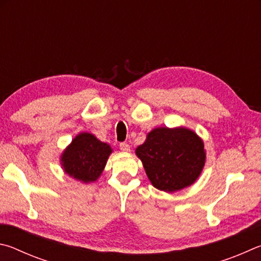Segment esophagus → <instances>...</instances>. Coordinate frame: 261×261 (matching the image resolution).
<instances>
[{"mask_svg": "<svg viewBox=\"0 0 261 261\" xmlns=\"http://www.w3.org/2000/svg\"><path fill=\"white\" fill-rule=\"evenodd\" d=\"M120 150L121 151H123V152H129L130 151V147H129V144H127V143H120Z\"/></svg>", "mask_w": 261, "mask_h": 261, "instance_id": "34e87169", "label": "esophagus"}]
</instances>
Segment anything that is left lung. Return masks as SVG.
<instances>
[{"mask_svg": "<svg viewBox=\"0 0 261 261\" xmlns=\"http://www.w3.org/2000/svg\"><path fill=\"white\" fill-rule=\"evenodd\" d=\"M151 185L175 193L194 185L206 162L204 142L187 127H157L135 149Z\"/></svg>", "mask_w": 261, "mask_h": 261, "instance_id": "left-lung-1", "label": "left lung"}]
</instances>
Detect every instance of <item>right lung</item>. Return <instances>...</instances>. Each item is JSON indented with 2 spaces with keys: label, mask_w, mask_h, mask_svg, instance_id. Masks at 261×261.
<instances>
[{
  "label": "right lung",
  "mask_w": 261,
  "mask_h": 261,
  "mask_svg": "<svg viewBox=\"0 0 261 261\" xmlns=\"http://www.w3.org/2000/svg\"><path fill=\"white\" fill-rule=\"evenodd\" d=\"M111 145L99 141L94 134L79 133L61 154L65 174L82 184L95 182L102 174L112 153Z\"/></svg>",
  "instance_id": "add662e5"
}]
</instances>
